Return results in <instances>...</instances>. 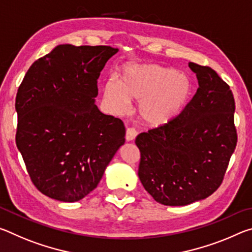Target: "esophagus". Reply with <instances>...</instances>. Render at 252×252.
I'll return each instance as SVG.
<instances>
[{
  "mask_svg": "<svg viewBox=\"0 0 252 252\" xmlns=\"http://www.w3.org/2000/svg\"><path fill=\"white\" fill-rule=\"evenodd\" d=\"M136 134H138V131H136L134 127H127L126 133V141H132V140H134Z\"/></svg>",
  "mask_w": 252,
  "mask_h": 252,
  "instance_id": "esophagus-1",
  "label": "esophagus"
}]
</instances>
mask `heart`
I'll return each instance as SVG.
<instances>
[{
  "mask_svg": "<svg viewBox=\"0 0 252 252\" xmlns=\"http://www.w3.org/2000/svg\"><path fill=\"white\" fill-rule=\"evenodd\" d=\"M192 85L187 75L159 64L126 65L119 82L110 79L103 85V97L113 111L125 113L130 101H140V119L152 126L176 119L191 95Z\"/></svg>",
  "mask_w": 252,
  "mask_h": 252,
  "instance_id": "b5f03b06",
  "label": "heart"
}]
</instances>
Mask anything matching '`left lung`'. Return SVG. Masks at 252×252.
I'll use <instances>...</instances> for the list:
<instances>
[{
	"label": "left lung",
	"mask_w": 252,
	"mask_h": 252,
	"mask_svg": "<svg viewBox=\"0 0 252 252\" xmlns=\"http://www.w3.org/2000/svg\"><path fill=\"white\" fill-rule=\"evenodd\" d=\"M199 88L179 116L142 132L138 174L157 202L187 206L218 189L237 146L234 99L229 85L209 66L190 62Z\"/></svg>",
	"instance_id": "8db88e82"
}]
</instances>
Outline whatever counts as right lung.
<instances>
[{"label": "right lung", "mask_w": 252, "mask_h": 252, "mask_svg": "<svg viewBox=\"0 0 252 252\" xmlns=\"http://www.w3.org/2000/svg\"><path fill=\"white\" fill-rule=\"evenodd\" d=\"M118 49L58 45L30 66L15 99V141L33 185L59 201L95 189L125 144L122 120L97 109V79Z\"/></svg>", "instance_id": "1"}]
</instances>
